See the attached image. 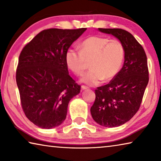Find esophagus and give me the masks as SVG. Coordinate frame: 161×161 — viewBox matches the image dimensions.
I'll use <instances>...</instances> for the list:
<instances>
[{"label":"esophagus","instance_id":"1","mask_svg":"<svg viewBox=\"0 0 161 161\" xmlns=\"http://www.w3.org/2000/svg\"><path fill=\"white\" fill-rule=\"evenodd\" d=\"M81 89H82V90H84V89H88V87L86 86H84V85H81Z\"/></svg>","mask_w":161,"mask_h":161}]
</instances>
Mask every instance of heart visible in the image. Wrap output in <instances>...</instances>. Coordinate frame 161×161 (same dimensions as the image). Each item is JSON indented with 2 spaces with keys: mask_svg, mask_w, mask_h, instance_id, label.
<instances>
[{
  "mask_svg": "<svg viewBox=\"0 0 161 161\" xmlns=\"http://www.w3.org/2000/svg\"><path fill=\"white\" fill-rule=\"evenodd\" d=\"M124 58V49L119 40L107 37L92 36L80 45V50L68 49L65 62L76 75H81L90 62V70L81 78V81L89 86L99 84L103 80H112L121 69Z\"/></svg>",
  "mask_w": 161,
  "mask_h": 161,
  "instance_id": "1",
  "label": "heart"
}]
</instances>
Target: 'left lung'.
<instances>
[{"label": "left lung", "instance_id": "left-lung-1", "mask_svg": "<svg viewBox=\"0 0 161 161\" xmlns=\"http://www.w3.org/2000/svg\"><path fill=\"white\" fill-rule=\"evenodd\" d=\"M114 35L123 45L124 62L121 69L108 84L97 87L91 114L97 124L117 127L132 118L140 108L148 83V69L145 51L136 38L119 28H99Z\"/></svg>", "mask_w": 161, "mask_h": 161}]
</instances>
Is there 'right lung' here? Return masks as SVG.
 I'll return each instance as SVG.
<instances>
[{
    "label": "right lung",
    "instance_id": "right-lung-1",
    "mask_svg": "<svg viewBox=\"0 0 161 161\" xmlns=\"http://www.w3.org/2000/svg\"><path fill=\"white\" fill-rule=\"evenodd\" d=\"M86 30H44L21 51L16 82L22 108L38 127L50 129L63 123L69 101L80 92L69 75L65 54Z\"/></svg>",
    "mask_w": 161,
    "mask_h": 161
}]
</instances>
